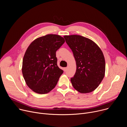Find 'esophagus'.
Returning <instances> with one entry per match:
<instances>
[{"instance_id":"1","label":"esophagus","mask_w":127,"mask_h":127,"mask_svg":"<svg viewBox=\"0 0 127 127\" xmlns=\"http://www.w3.org/2000/svg\"><path fill=\"white\" fill-rule=\"evenodd\" d=\"M67 67H65V68H64V71L65 72H66V71H67Z\"/></svg>"}]
</instances>
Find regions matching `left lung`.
<instances>
[{
	"label": "left lung",
	"instance_id": "obj_1",
	"mask_svg": "<svg viewBox=\"0 0 127 127\" xmlns=\"http://www.w3.org/2000/svg\"><path fill=\"white\" fill-rule=\"evenodd\" d=\"M64 38L76 61V73L71 78L72 85L82 94L93 92L105 74V63L102 51L94 41L81 35H64Z\"/></svg>",
	"mask_w": 127,
	"mask_h": 127
}]
</instances>
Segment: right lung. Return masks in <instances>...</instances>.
I'll return each instance as SVG.
<instances>
[{"mask_svg":"<svg viewBox=\"0 0 127 127\" xmlns=\"http://www.w3.org/2000/svg\"><path fill=\"white\" fill-rule=\"evenodd\" d=\"M59 35L49 34L35 39L27 49L22 73L28 87L39 94L54 88L63 71L57 66L56 52L64 43Z\"/></svg>","mask_w":127,"mask_h":127,"instance_id":"obj_1","label":"right lung"}]
</instances>
